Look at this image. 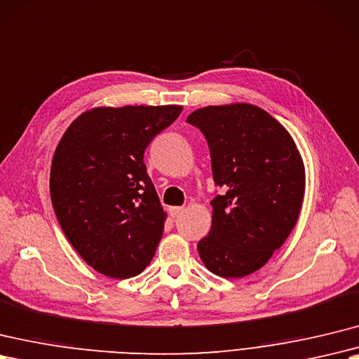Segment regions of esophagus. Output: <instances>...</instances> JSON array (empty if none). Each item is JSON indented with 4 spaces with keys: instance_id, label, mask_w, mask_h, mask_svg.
<instances>
[{
    "instance_id": "34e87169",
    "label": "esophagus",
    "mask_w": 359,
    "mask_h": 359,
    "mask_svg": "<svg viewBox=\"0 0 359 359\" xmlns=\"http://www.w3.org/2000/svg\"><path fill=\"white\" fill-rule=\"evenodd\" d=\"M183 211H185V208H183V206H172L171 210H170V212H171V217H172V219L179 217L180 214H183Z\"/></svg>"
}]
</instances>
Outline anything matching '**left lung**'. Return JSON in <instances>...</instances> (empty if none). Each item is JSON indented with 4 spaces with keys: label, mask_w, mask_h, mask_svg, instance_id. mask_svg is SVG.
Returning a JSON list of instances; mask_svg holds the SVG:
<instances>
[{
    "label": "left lung",
    "mask_w": 359,
    "mask_h": 359,
    "mask_svg": "<svg viewBox=\"0 0 359 359\" xmlns=\"http://www.w3.org/2000/svg\"><path fill=\"white\" fill-rule=\"evenodd\" d=\"M187 122L205 135L214 182L224 191L211 202V231L198 255L219 277H246L297 224L306 188L302 154L289 131L252 104L203 107Z\"/></svg>",
    "instance_id": "left-lung-1"
}]
</instances>
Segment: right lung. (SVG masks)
<instances>
[{"label": "right lung", "instance_id": "1", "mask_svg": "<svg viewBox=\"0 0 359 359\" xmlns=\"http://www.w3.org/2000/svg\"><path fill=\"white\" fill-rule=\"evenodd\" d=\"M180 105L96 107L74 119L50 170L53 210L72 246L110 278L136 277L151 262L166 212L144 163Z\"/></svg>", "mask_w": 359, "mask_h": 359}]
</instances>
